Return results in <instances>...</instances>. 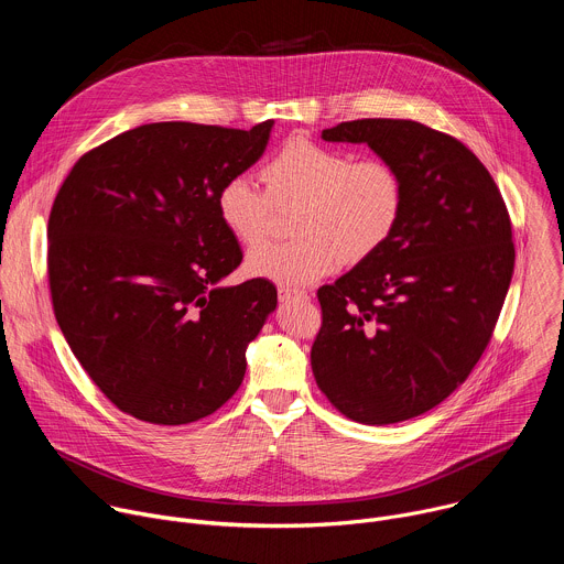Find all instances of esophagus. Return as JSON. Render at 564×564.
Here are the masks:
<instances>
[{"label":"esophagus","mask_w":564,"mask_h":564,"mask_svg":"<svg viewBox=\"0 0 564 564\" xmlns=\"http://www.w3.org/2000/svg\"><path fill=\"white\" fill-rule=\"evenodd\" d=\"M279 299L281 301H307V292L294 290V288H279Z\"/></svg>","instance_id":"obj_1"}]
</instances>
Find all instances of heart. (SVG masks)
<instances>
[{"instance_id":"obj_1","label":"heart","mask_w":564,"mask_h":564,"mask_svg":"<svg viewBox=\"0 0 564 564\" xmlns=\"http://www.w3.org/2000/svg\"><path fill=\"white\" fill-rule=\"evenodd\" d=\"M274 200L296 198L292 229L299 238L274 240L246 259L248 274L299 288L337 272L344 261L375 254L394 231L404 209V181L377 155L355 158L337 147L292 140L263 167ZM270 198L248 174L229 176L216 194V212L240 243L263 238Z\"/></svg>"}]
</instances>
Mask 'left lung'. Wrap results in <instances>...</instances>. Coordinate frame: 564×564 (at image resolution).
Here are the masks:
<instances>
[{"label": "left lung", "instance_id": "1", "mask_svg": "<svg viewBox=\"0 0 564 564\" xmlns=\"http://www.w3.org/2000/svg\"><path fill=\"white\" fill-rule=\"evenodd\" d=\"M321 138L368 144L404 181L386 243L318 288L324 326L310 352L335 409L397 424L442 404L491 341L516 263L511 220L487 167L446 133L366 118Z\"/></svg>", "mask_w": 564, "mask_h": 564}]
</instances>
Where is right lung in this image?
Instances as JSON below:
<instances>
[{"label":"right lung","mask_w":564,"mask_h":564,"mask_svg":"<svg viewBox=\"0 0 564 564\" xmlns=\"http://www.w3.org/2000/svg\"><path fill=\"white\" fill-rule=\"evenodd\" d=\"M272 127L142 124L79 158L55 196V318L96 386L135 420L196 422L246 377V350L276 310V288L220 283L243 252L216 194L263 155Z\"/></svg>","instance_id":"right-lung-1"}]
</instances>
